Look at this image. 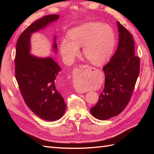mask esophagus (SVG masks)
Wrapping results in <instances>:
<instances>
[{
    "instance_id": "obj_1",
    "label": "esophagus",
    "mask_w": 154,
    "mask_h": 154,
    "mask_svg": "<svg viewBox=\"0 0 154 154\" xmlns=\"http://www.w3.org/2000/svg\"><path fill=\"white\" fill-rule=\"evenodd\" d=\"M85 68H89V69H91L90 66H86V65H83V66H80L77 69H79V70H82V69H85ZM77 92H78V93H83L85 91H82V90H78Z\"/></svg>"
}]
</instances>
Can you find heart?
Listing matches in <instances>:
<instances>
[{"instance_id":"heart-1","label":"heart","mask_w":154,"mask_h":154,"mask_svg":"<svg viewBox=\"0 0 154 154\" xmlns=\"http://www.w3.org/2000/svg\"><path fill=\"white\" fill-rule=\"evenodd\" d=\"M67 38L62 40L60 52L67 62H72L83 47V53L88 61L100 65L112 53L116 38L114 30L107 24L88 22L73 27L67 32ZM82 89H87L81 87Z\"/></svg>"}]
</instances>
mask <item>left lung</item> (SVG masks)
I'll list each match as a JSON object with an SVG mask.
<instances>
[{
    "label": "left lung",
    "instance_id": "obj_1",
    "mask_svg": "<svg viewBox=\"0 0 154 154\" xmlns=\"http://www.w3.org/2000/svg\"><path fill=\"white\" fill-rule=\"evenodd\" d=\"M119 43L110 62L103 68L105 82L97 104L90 109L96 119L106 120L120 114L131 98L139 74L140 60L135 56L132 34L117 22Z\"/></svg>",
    "mask_w": 154,
    "mask_h": 154
}]
</instances>
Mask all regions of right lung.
Here are the masks:
<instances>
[{
    "label": "right lung",
    "mask_w": 154,
    "mask_h": 154,
    "mask_svg": "<svg viewBox=\"0 0 154 154\" xmlns=\"http://www.w3.org/2000/svg\"><path fill=\"white\" fill-rule=\"evenodd\" d=\"M59 18L58 15H46L23 31L18 39L15 55V77L27 106L38 117L48 122L61 118L66 109L63 97L55 82L61 68L51 57L32 55L31 37ZM53 49L57 53L56 36Z\"/></svg>",
    "instance_id": "right-lung-1"
}]
</instances>
